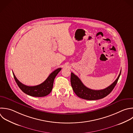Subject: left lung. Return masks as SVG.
Listing matches in <instances>:
<instances>
[{"mask_svg": "<svg viewBox=\"0 0 133 133\" xmlns=\"http://www.w3.org/2000/svg\"><path fill=\"white\" fill-rule=\"evenodd\" d=\"M121 71L120 72L116 80L109 86L101 90H93L86 87L80 80V79L73 73L71 74V83L73 91L76 95L81 98L94 100L103 98L108 96L113 89L115 86L118 79L120 76Z\"/></svg>", "mask_w": 133, "mask_h": 133, "instance_id": "8db88e82", "label": "left lung"}]
</instances>
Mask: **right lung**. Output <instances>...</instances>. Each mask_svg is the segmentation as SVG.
<instances>
[{
    "label": "right lung",
    "instance_id": "add662e5",
    "mask_svg": "<svg viewBox=\"0 0 133 133\" xmlns=\"http://www.w3.org/2000/svg\"><path fill=\"white\" fill-rule=\"evenodd\" d=\"M61 70V68L56 69L49 75L43 83L34 86H29L23 84L17 78L14 73L13 75L17 85L23 92L32 97H41L46 96L50 93L53 88L54 79Z\"/></svg>",
    "mask_w": 133,
    "mask_h": 133
}]
</instances>
